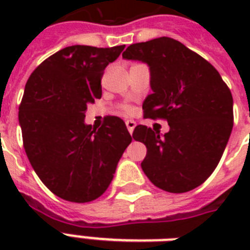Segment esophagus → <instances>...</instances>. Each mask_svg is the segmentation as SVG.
Here are the masks:
<instances>
[{"mask_svg": "<svg viewBox=\"0 0 250 250\" xmlns=\"http://www.w3.org/2000/svg\"><path fill=\"white\" fill-rule=\"evenodd\" d=\"M125 125H127V129H128V132L132 135L133 129H135V127H136V123L133 121H125Z\"/></svg>", "mask_w": 250, "mask_h": 250, "instance_id": "obj_1", "label": "esophagus"}]
</instances>
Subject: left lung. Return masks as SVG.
Masks as SVG:
<instances>
[{
    "label": "left lung",
    "mask_w": 250,
    "mask_h": 250,
    "mask_svg": "<svg viewBox=\"0 0 250 250\" xmlns=\"http://www.w3.org/2000/svg\"><path fill=\"white\" fill-rule=\"evenodd\" d=\"M125 60L140 61L150 71L143 102L145 117L167 119L161 135L137 125L132 137L146 146L141 168L149 180L171 193L188 192L213 174L233 125V100L211 64L171 37L129 45Z\"/></svg>",
    "instance_id": "obj_1"
}]
</instances>
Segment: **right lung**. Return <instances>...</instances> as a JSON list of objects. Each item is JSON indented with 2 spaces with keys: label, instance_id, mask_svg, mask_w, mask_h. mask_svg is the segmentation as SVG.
<instances>
[{
  "label": "right lung",
  "instance_id": "obj_1",
  "mask_svg": "<svg viewBox=\"0 0 250 250\" xmlns=\"http://www.w3.org/2000/svg\"><path fill=\"white\" fill-rule=\"evenodd\" d=\"M125 46H67L45 60L25 84L19 106L24 150L41 182L66 201L100 197L132 141L121 118L107 117L97 131L84 121L88 104L101 98L104 70Z\"/></svg>",
  "mask_w": 250,
  "mask_h": 250
}]
</instances>
